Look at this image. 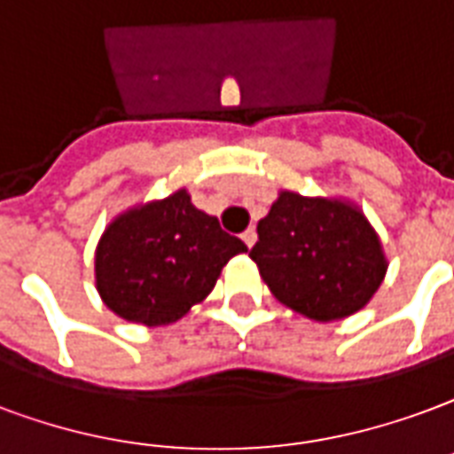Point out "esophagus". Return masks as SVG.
I'll return each instance as SVG.
<instances>
[{
	"instance_id": "obj_1",
	"label": "esophagus",
	"mask_w": 454,
	"mask_h": 454,
	"mask_svg": "<svg viewBox=\"0 0 454 454\" xmlns=\"http://www.w3.org/2000/svg\"><path fill=\"white\" fill-rule=\"evenodd\" d=\"M254 240H257V233H254V228H247L243 233V243L247 245V247H253Z\"/></svg>"
}]
</instances>
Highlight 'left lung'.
Here are the masks:
<instances>
[{"mask_svg":"<svg viewBox=\"0 0 454 454\" xmlns=\"http://www.w3.org/2000/svg\"><path fill=\"white\" fill-rule=\"evenodd\" d=\"M250 257L278 303L315 322L344 320L371 303L387 257L371 221L341 197L281 190L257 223Z\"/></svg>","mask_w":454,"mask_h":454,"instance_id":"8db88e82","label":"left lung"}]
</instances>
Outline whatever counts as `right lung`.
<instances>
[{
	"mask_svg": "<svg viewBox=\"0 0 454 454\" xmlns=\"http://www.w3.org/2000/svg\"><path fill=\"white\" fill-rule=\"evenodd\" d=\"M247 253L187 190L117 214L96 245V288L117 317L173 325L214 291L231 257Z\"/></svg>",
	"mask_w": 454,
	"mask_h": 454,
	"instance_id": "right-lung-1",
	"label": "right lung"
}]
</instances>
